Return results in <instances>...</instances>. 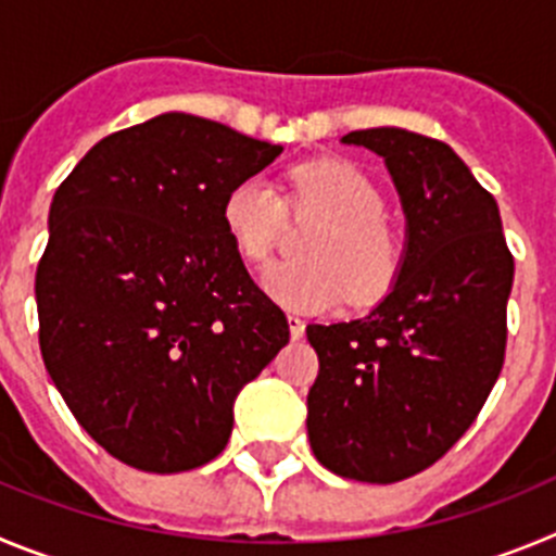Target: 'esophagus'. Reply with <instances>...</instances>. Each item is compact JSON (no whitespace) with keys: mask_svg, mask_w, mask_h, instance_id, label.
Masks as SVG:
<instances>
[{"mask_svg":"<svg viewBox=\"0 0 556 556\" xmlns=\"http://www.w3.org/2000/svg\"><path fill=\"white\" fill-rule=\"evenodd\" d=\"M288 327H290V338H293V340L304 338V321L299 318V315H293V313L288 315Z\"/></svg>","mask_w":556,"mask_h":556,"instance_id":"esophagus-1","label":"esophagus"}]
</instances>
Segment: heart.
<instances>
[{
    "instance_id": "obj_1",
    "label": "heart",
    "mask_w": 556,
    "mask_h": 556,
    "mask_svg": "<svg viewBox=\"0 0 556 556\" xmlns=\"http://www.w3.org/2000/svg\"><path fill=\"white\" fill-rule=\"evenodd\" d=\"M285 199L266 177H243L224 197L222 222L247 266H266L285 227V202L299 216H321L307 257L277 263L263 274L274 302L299 313H324L334 304L374 302L399 274L402 247L384 222L377 185L346 160H313L285 174Z\"/></svg>"
}]
</instances>
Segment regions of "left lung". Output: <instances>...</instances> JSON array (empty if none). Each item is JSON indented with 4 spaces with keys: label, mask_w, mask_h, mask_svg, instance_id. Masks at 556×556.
<instances>
[{
    "label": "left lung",
    "mask_w": 556,
    "mask_h": 556,
    "mask_svg": "<svg viewBox=\"0 0 556 556\" xmlns=\"http://www.w3.org/2000/svg\"><path fill=\"white\" fill-rule=\"evenodd\" d=\"M343 143L384 157L407 249L365 318L307 327L318 354L307 434L332 473L390 484L438 463L477 421L504 365L515 263L496 199L452 147L399 127Z\"/></svg>",
    "instance_id": "1"
}]
</instances>
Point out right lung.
I'll use <instances>...</instances> for the list:
<instances>
[{
  "label": "right lung",
  "instance_id": "obj_1",
  "mask_svg": "<svg viewBox=\"0 0 556 556\" xmlns=\"http://www.w3.org/2000/svg\"><path fill=\"white\" fill-rule=\"evenodd\" d=\"M282 147L163 113L108 135L54 191L35 274L43 363L79 427L138 471L224 452L232 404L288 343L222 222Z\"/></svg>",
  "mask_w": 556,
  "mask_h": 556
}]
</instances>
